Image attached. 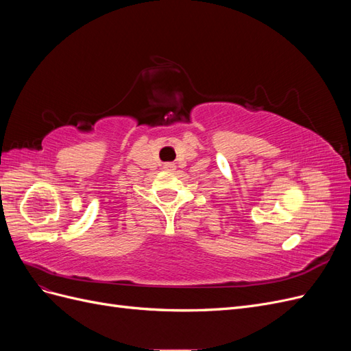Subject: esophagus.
<instances>
[{"label":"esophagus","instance_id":"1","mask_svg":"<svg viewBox=\"0 0 351 351\" xmlns=\"http://www.w3.org/2000/svg\"><path fill=\"white\" fill-rule=\"evenodd\" d=\"M164 168L167 169V171H174V169H176V164H174V162H165V164H164Z\"/></svg>","mask_w":351,"mask_h":351}]
</instances>
